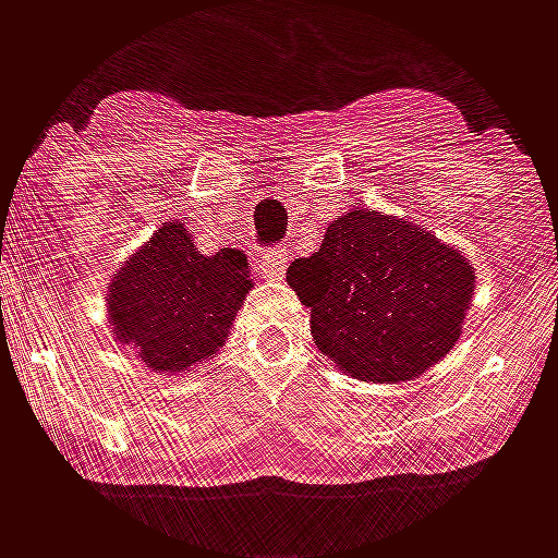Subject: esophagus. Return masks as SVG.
<instances>
[{
	"label": "esophagus",
	"mask_w": 558,
	"mask_h": 558,
	"mask_svg": "<svg viewBox=\"0 0 558 558\" xmlns=\"http://www.w3.org/2000/svg\"><path fill=\"white\" fill-rule=\"evenodd\" d=\"M286 264H289L286 247H272L269 254H264V260H260V272H264L266 279H279L286 272Z\"/></svg>",
	"instance_id": "esophagus-1"
}]
</instances>
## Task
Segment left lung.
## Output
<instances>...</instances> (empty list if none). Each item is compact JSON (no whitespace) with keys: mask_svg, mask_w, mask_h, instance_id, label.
Listing matches in <instances>:
<instances>
[{"mask_svg":"<svg viewBox=\"0 0 558 558\" xmlns=\"http://www.w3.org/2000/svg\"><path fill=\"white\" fill-rule=\"evenodd\" d=\"M286 279L311 307L317 349L342 374L408 383L459 342L477 272L424 226L354 207Z\"/></svg>","mask_w":558,"mask_h":558,"instance_id":"left-lung-1","label":"left lung"}]
</instances>
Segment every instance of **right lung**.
<instances>
[{"mask_svg": "<svg viewBox=\"0 0 558 558\" xmlns=\"http://www.w3.org/2000/svg\"><path fill=\"white\" fill-rule=\"evenodd\" d=\"M251 289L241 251L201 254L184 219H172L112 272L106 317L147 371L179 376L219 354Z\"/></svg>", "mask_w": 558, "mask_h": 558, "instance_id": "1", "label": "right lung"}]
</instances>
